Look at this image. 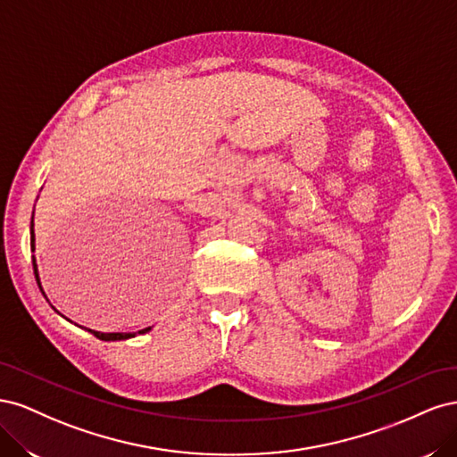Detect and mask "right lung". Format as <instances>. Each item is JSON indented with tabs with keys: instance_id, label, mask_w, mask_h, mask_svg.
Wrapping results in <instances>:
<instances>
[{
	"instance_id": "add662e5",
	"label": "right lung",
	"mask_w": 457,
	"mask_h": 457,
	"mask_svg": "<svg viewBox=\"0 0 457 457\" xmlns=\"http://www.w3.org/2000/svg\"><path fill=\"white\" fill-rule=\"evenodd\" d=\"M30 250L32 252H36V234H34V215H32V223H30ZM32 267H34V274H36V282H37V286H39V289H41V294H44V287H41V282H39V272H37V262H36V257L32 255ZM54 309V307H53ZM57 311V309H54ZM59 312V311H57ZM61 314V312H59ZM62 316V314H61ZM68 320V318H66ZM152 329V326H148V328H145V329H139V331H114V334H103V331H95V329H89L91 334L96 337V339H101V341H123V339H131V337H135V336H139V334H146V331H150Z\"/></svg>"
}]
</instances>
